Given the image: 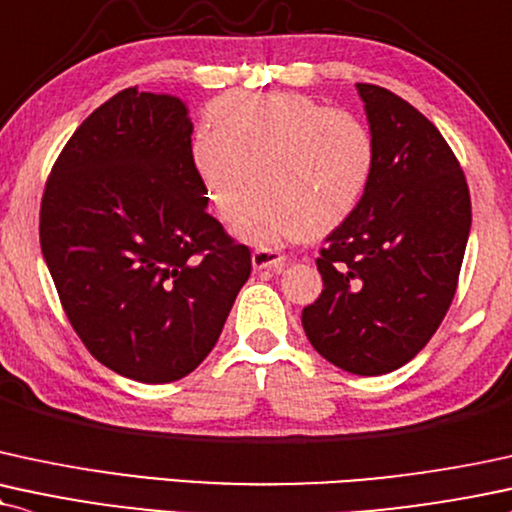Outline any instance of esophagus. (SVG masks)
<instances>
[{
	"label": "esophagus",
	"mask_w": 512,
	"mask_h": 512,
	"mask_svg": "<svg viewBox=\"0 0 512 512\" xmlns=\"http://www.w3.org/2000/svg\"><path fill=\"white\" fill-rule=\"evenodd\" d=\"M286 262L288 257L274 248L252 250V267L255 269H276V272H281V269L286 267Z\"/></svg>",
	"instance_id": "esophagus-1"
}]
</instances>
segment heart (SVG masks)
<instances>
[{"label": "heart", "mask_w": 512, "mask_h": 512, "mask_svg": "<svg viewBox=\"0 0 512 512\" xmlns=\"http://www.w3.org/2000/svg\"><path fill=\"white\" fill-rule=\"evenodd\" d=\"M190 162L214 209L250 243L326 236L346 221L374 171L372 131L298 92H229L209 104Z\"/></svg>", "instance_id": "obj_1"}]
</instances>
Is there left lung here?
Instances as JSON below:
<instances>
[{
  "instance_id": "left-lung-1",
  "label": "left lung",
  "mask_w": 512,
  "mask_h": 512,
  "mask_svg": "<svg viewBox=\"0 0 512 512\" xmlns=\"http://www.w3.org/2000/svg\"><path fill=\"white\" fill-rule=\"evenodd\" d=\"M377 157L355 212L319 250L312 348L377 377L410 362L446 317L472 224L470 188L439 128L403 97L357 83Z\"/></svg>"
}]
</instances>
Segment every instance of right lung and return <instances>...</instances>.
I'll return each instance as SVG.
<instances>
[{
    "label": "right lung",
    "mask_w": 512,
    "mask_h": 512,
    "mask_svg": "<svg viewBox=\"0 0 512 512\" xmlns=\"http://www.w3.org/2000/svg\"><path fill=\"white\" fill-rule=\"evenodd\" d=\"M178 97L126 88L71 135L45 183L42 255L95 360L169 384L217 346L248 281V245L212 214Z\"/></svg>",
    "instance_id": "right-lung-1"
}]
</instances>
